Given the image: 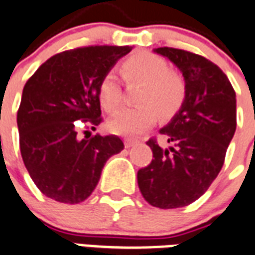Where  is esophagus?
<instances>
[{
    "label": "esophagus",
    "instance_id": "obj_1",
    "mask_svg": "<svg viewBox=\"0 0 255 255\" xmlns=\"http://www.w3.org/2000/svg\"><path fill=\"white\" fill-rule=\"evenodd\" d=\"M137 144V140H130V138H128V140H125V146L126 148H130V146H133Z\"/></svg>",
    "mask_w": 255,
    "mask_h": 255
}]
</instances>
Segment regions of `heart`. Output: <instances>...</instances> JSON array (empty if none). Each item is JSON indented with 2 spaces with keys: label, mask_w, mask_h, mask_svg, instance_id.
<instances>
[{
  "label": "heart",
  "mask_w": 255,
  "mask_h": 255,
  "mask_svg": "<svg viewBox=\"0 0 255 255\" xmlns=\"http://www.w3.org/2000/svg\"><path fill=\"white\" fill-rule=\"evenodd\" d=\"M121 74L128 85L141 84L137 94L140 106L125 109L109 122V129L120 135H137L149 129L160 115L170 120L186 99V84L171 72L166 59L149 51L130 55L121 64ZM98 99L105 111L113 114L122 102V88L113 73L105 74L98 84Z\"/></svg>",
  "instance_id": "b5f03b06"
}]
</instances>
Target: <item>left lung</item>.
<instances>
[{"instance_id": "obj_1", "label": "left lung", "mask_w": 255, "mask_h": 255, "mask_svg": "<svg viewBox=\"0 0 255 255\" xmlns=\"http://www.w3.org/2000/svg\"><path fill=\"white\" fill-rule=\"evenodd\" d=\"M185 77L186 99L160 129L168 146L146 141L153 159L137 172L142 197L152 206L174 209L190 205L216 179L237 129V95L222 69L186 50L159 47Z\"/></svg>"}]
</instances>
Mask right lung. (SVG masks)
Here are the masks:
<instances>
[{"label":"right lung","mask_w":255,"mask_h":255,"mask_svg":"<svg viewBox=\"0 0 255 255\" xmlns=\"http://www.w3.org/2000/svg\"><path fill=\"white\" fill-rule=\"evenodd\" d=\"M130 46H85L49 58L25 83L17 111L20 152L33 183L64 204L85 201L106 161L124 149L118 135H91L103 121L98 84ZM87 124L80 139L78 124Z\"/></svg>","instance_id":"1"}]
</instances>
